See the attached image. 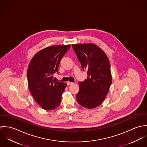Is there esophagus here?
I'll return each instance as SVG.
<instances>
[{"label":"esophagus","mask_w":147,"mask_h":147,"mask_svg":"<svg viewBox=\"0 0 147 147\" xmlns=\"http://www.w3.org/2000/svg\"><path fill=\"white\" fill-rule=\"evenodd\" d=\"M67 84L68 85H72V84H74V83H72V82H67Z\"/></svg>","instance_id":"1"}]
</instances>
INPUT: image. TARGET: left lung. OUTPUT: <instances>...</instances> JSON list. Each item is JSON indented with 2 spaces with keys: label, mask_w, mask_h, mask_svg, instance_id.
<instances>
[{
  "label": "left lung",
  "mask_w": 147,
  "mask_h": 147,
  "mask_svg": "<svg viewBox=\"0 0 147 147\" xmlns=\"http://www.w3.org/2000/svg\"><path fill=\"white\" fill-rule=\"evenodd\" d=\"M87 79L79 82L76 98L79 105L93 109L101 105L112 83L109 60L105 53L93 43L72 45Z\"/></svg>",
  "instance_id": "obj_1"
}]
</instances>
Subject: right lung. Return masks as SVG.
<instances>
[{
  "instance_id": "add662e5",
  "label": "right lung",
  "mask_w": 147,
  "mask_h": 147,
  "mask_svg": "<svg viewBox=\"0 0 147 147\" xmlns=\"http://www.w3.org/2000/svg\"><path fill=\"white\" fill-rule=\"evenodd\" d=\"M71 46L55 45L38 51L30 61L27 71L29 90L37 104L46 110L59 106L67 84L53 80L60 62Z\"/></svg>"
}]
</instances>
